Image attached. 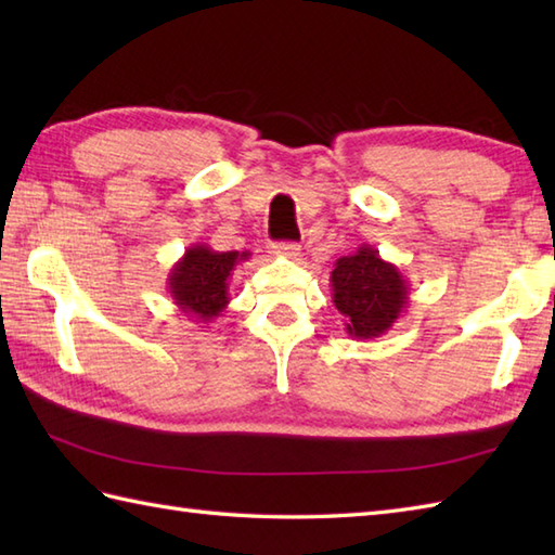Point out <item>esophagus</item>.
Segmentation results:
<instances>
[{"mask_svg":"<svg viewBox=\"0 0 555 555\" xmlns=\"http://www.w3.org/2000/svg\"><path fill=\"white\" fill-rule=\"evenodd\" d=\"M271 255L296 259L300 255V245L298 243H274V245H271Z\"/></svg>","mask_w":555,"mask_h":555,"instance_id":"esophagus-1","label":"esophagus"}]
</instances>
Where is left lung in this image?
I'll return each mask as SVG.
<instances>
[{
    "instance_id": "1",
    "label": "left lung",
    "mask_w": 555,
    "mask_h": 555,
    "mask_svg": "<svg viewBox=\"0 0 555 555\" xmlns=\"http://www.w3.org/2000/svg\"><path fill=\"white\" fill-rule=\"evenodd\" d=\"M332 291L348 336L360 340L384 336L410 302L408 279L372 245H360L352 255L336 259Z\"/></svg>"
}]
</instances>
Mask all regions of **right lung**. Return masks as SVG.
Returning a JSON list of instances; mask_svg holds the SVG:
<instances>
[{"mask_svg":"<svg viewBox=\"0 0 555 555\" xmlns=\"http://www.w3.org/2000/svg\"><path fill=\"white\" fill-rule=\"evenodd\" d=\"M250 253H217L209 245H191L169 271L171 300L197 324H209L229 305V279Z\"/></svg>","mask_w":555,"mask_h":555,"instance_id":"obj_1","label":"right lung"}]
</instances>
